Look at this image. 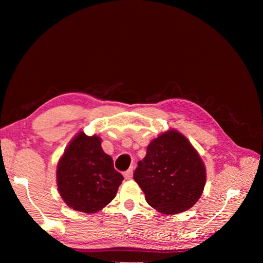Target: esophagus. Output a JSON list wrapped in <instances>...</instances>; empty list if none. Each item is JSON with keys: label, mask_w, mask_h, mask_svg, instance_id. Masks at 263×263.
<instances>
[{"label": "esophagus", "mask_w": 263, "mask_h": 263, "mask_svg": "<svg viewBox=\"0 0 263 263\" xmlns=\"http://www.w3.org/2000/svg\"><path fill=\"white\" fill-rule=\"evenodd\" d=\"M133 172H134V171H133V166H132L130 169H128L126 172H124V178H125L126 180L132 179V178H133Z\"/></svg>", "instance_id": "34e87169"}]
</instances>
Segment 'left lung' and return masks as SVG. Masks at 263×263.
Here are the masks:
<instances>
[{
    "label": "left lung",
    "mask_w": 263,
    "mask_h": 263,
    "mask_svg": "<svg viewBox=\"0 0 263 263\" xmlns=\"http://www.w3.org/2000/svg\"><path fill=\"white\" fill-rule=\"evenodd\" d=\"M134 180L151 208L174 215L187 211L201 197L206 169L184 135L169 129L150 141L146 157L134 172Z\"/></svg>",
    "instance_id": "left-lung-1"
}]
</instances>
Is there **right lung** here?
Instances as JSON below:
<instances>
[{
	"label": "right lung",
	"instance_id": "right-lung-1",
	"mask_svg": "<svg viewBox=\"0 0 263 263\" xmlns=\"http://www.w3.org/2000/svg\"><path fill=\"white\" fill-rule=\"evenodd\" d=\"M101 144L98 135L78 133L58 161L55 174L59 194L74 211L93 214L103 210L116 196L124 180Z\"/></svg>",
	"mask_w": 263,
	"mask_h": 263
}]
</instances>
